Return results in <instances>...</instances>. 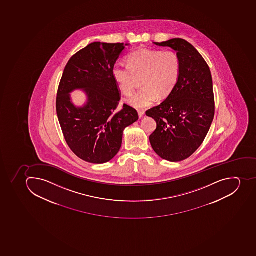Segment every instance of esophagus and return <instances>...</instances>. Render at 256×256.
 <instances>
[{
  "instance_id": "obj_1",
  "label": "esophagus",
  "mask_w": 256,
  "mask_h": 256,
  "mask_svg": "<svg viewBox=\"0 0 256 256\" xmlns=\"http://www.w3.org/2000/svg\"><path fill=\"white\" fill-rule=\"evenodd\" d=\"M144 114H146V112L144 110H138V114H139L140 118H142V117L144 116Z\"/></svg>"
}]
</instances>
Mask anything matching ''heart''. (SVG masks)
Returning <instances> with one entry per match:
<instances>
[{"instance_id":"heart-1","label":"heart","mask_w":256,"mask_h":256,"mask_svg":"<svg viewBox=\"0 0 256 256\" xmlns=\"http://www.w3.org/2000/svg\"><path fill=\"white\" fill-rule=\"evenodd\" d=\"M180 74V60L172 51L142 49L128 56V66L114 64L112 75L122 93L134 91L138 78L142 76L143 88L125 100L136 109L148 108L158 98L164 100L177 84Z\"/></svg>"}]
</instances>
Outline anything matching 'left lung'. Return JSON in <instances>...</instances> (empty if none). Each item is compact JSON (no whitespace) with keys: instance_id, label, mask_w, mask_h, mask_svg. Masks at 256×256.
<instances>
[{"instance_id":"obj_1","label":"left lung","mask_w":256,"mask_h":256,"mask_svg":"<svg viewBox=\"0 0 256 256\" xmlns=\"http://www.w3.org/2000/svg\"><path fill=\"white\" fill-rule=\"evenodd\" d=\"M154 44L169 46L180 60L176 87L159 106L146 112L156 122L150 136L152 148L162 158L176 162L192 156L210 131L215 113L212 78L208 64L188 41Z\"/></svg>"}]
</instances>
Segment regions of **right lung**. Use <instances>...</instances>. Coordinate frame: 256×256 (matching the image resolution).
Here are the masks:
<instances>
[{
	"instance_id": "right-lung-1",
	"label": "right lung",
	"mask_w": 256,
	"mask_h": 256,
	"mask_svg": "<svg viewBox=\"0 0 256 256\" xmlns=\"http://www.w3.org/2000/svg\"><path fill=\"white\" fill-rule=\"evenodd\" d=\"M127 46L92 42L72 56L64 70L56 98L58 120L70 148L87 162L112 160L120 150L122 132L139 118L127 104L114 113L120 96L112 70ZM78 89L87 96L82 107L70 96Z\"/></svg>"
}]
</instances>
